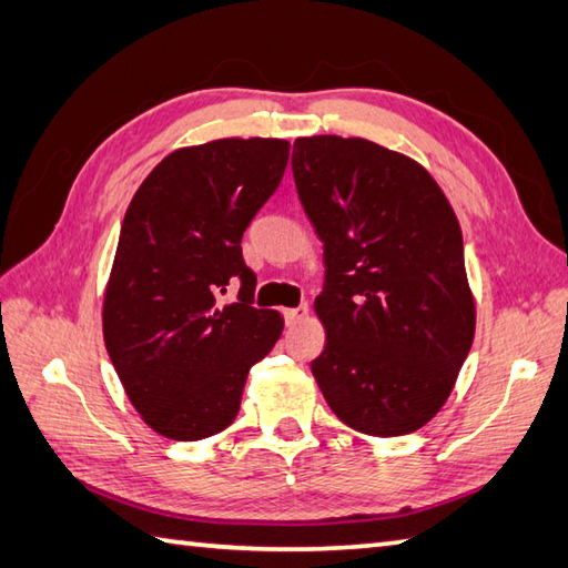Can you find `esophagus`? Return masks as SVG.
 Returning a JSON list of instances; mask_svg holds the SVG:
<instances>
[{
  "instance_id": "esophagus-1",
  "label": "esophagus",
  "mask_w": 568,
  "mask_h": 568,
  "mask_svg": "<svg viewBox=\"0 0 568 568\" xmlns=\"http://www.w3.org/2000/svg\"><path fill=\"white\" fill-rule=\"evenodd\" d=\"M307 305H300V307H293V310H285L283 317H285V324L287 327H295V324L303 322L307 317Z\"/></svg>"
}]
</instances>
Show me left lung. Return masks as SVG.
<instances>
[{
    "instance_id": "obj_1",
    "label": "left lung",
    "mask_w": 568,
    "mask_h": 568,
    "mask_svg": "<svg viewBox=\"0 0 568 568\" xmlns=\"http://www.w3.org/2000/svg\"><path fill=\"white\" fill-rule=\"evenodd\" d=\"M293 178L327 265L315 300L327 344L312 376L348 427L415 432L439 413L474 344L452 204L419 163L366 139H297Z\"/></svg>"
}]
</instances>
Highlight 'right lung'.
Instances as JSON below:
<instances>
[{"instance_id": "add662e5", "label": "right lung", "mask_w": 568, "mask_h": 568, "mask_svg": "<svg viewBox=\"0 0 568 568\" xmlns=\"http://www.w3.org/2000/svg\"><path fill=\"white\" fill-rule=\"evenodd\" d=\"M287 155L281 139L180 149L129 204L104 293V344L131 405L168 439L232 425L248 368L283 332L275 310L253 307L241 236L281 185ZM234 282L237 303L222 306Z\"/></svg>"}]
</instances>
